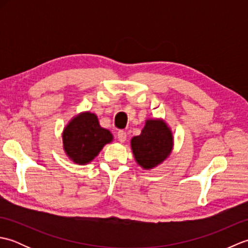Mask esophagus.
I'll return each mask as SVG.
<instances>
[{
  "instance_id": "1",
  "label": "esophagus",
  "mask_w": 248,
  "mask_h": 248,
  "mask_svg": "<svg viewBox=\"0 0 248 248\" xmlns=\"http://www.w3.org/2000/svg\"><path fill=\"white\" fill-rule=\"evenodd\" d=\"M117 139L120 141V143H124L127 140V133L124 132V130H120L117 132Z\"/></svg>"
}]
</instances>
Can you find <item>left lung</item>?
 I'll use <instances>...</instances> for the list:
<instances>
[{"instance_id":"8db88e82","label":"left lung","mask_w":248,"mask_h":248,"mask_svg":"<svg viewBox=\"0 0 248 248\" xmlns=\"http://www.w3.org/2000/svg\"><path fill=\"white\" fill-rule=\"evenodd\" d=\"M173 139L170 128L162 119H147L144 129L131 140L135 161L144 170H151L171 154Z\"/></svg>"}]
</instances>
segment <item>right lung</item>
Instances as JSON below:
<instances>
[{
  "mask_svg": "<svg viewBox=\"0 0 248 248\" xmlns=\"http://www.w3.org/2000/svg\"><path fill=\"white\" fill-rule=\"evenodd\" d=\"M112 140V133L100 127L97 116L91 112H84L73 117L62 132L66 155L80 165L92 162L104 145Z\"/></svg>",
  "mask_w": 248,
  "mask_h": 248,
  "instance_id": "right-lung-1",
  "label": "right lung"
}]
</instances>
